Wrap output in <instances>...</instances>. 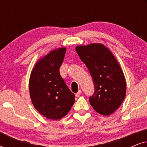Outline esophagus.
Listing matches in <instances>:
<instances>
[{"label": "esophagus", "instance_id": "1", "mask_svg": "<svg viewBox=\"0 0 147 147\" xmlns=\"http://www.w3.org/2000/svg\"><path fill=\"white\" fill-rule=\"evenodd\" d=\"M81 94H82V91H81V90H79V91L78 92V93L76 94V97L78 98V97H80Z\"/></svg>", "mask_w": 147, "mask_h": 147}]
</instances>
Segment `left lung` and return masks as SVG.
<instances>
[{"mask_svg":"<svg viewBox=\"0 0 147 147\" xmlns=\"http://www.w3.org/2000/svg\"><path fill=\"white\" fill-rule=\"evenodd\" d=\"M76 51L90 71L95 92L90 103L104 116L114 113L124 101L126 84L124 73L113 53L101 43L78 45Z\"/></svg>","mask_w":147,"mask_h":147,"instance_id":"obj_1","label":"left lung"}]
</instances>
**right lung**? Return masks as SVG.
Segmentation results:
<instances>
[{
	"mask_svg": "<svg viewBox=\"0 0 147 147\" xmlns=\"http://www.w3.org/2000/svg\"><path fill=\"white\" fill-rule=\"evenodd\" d=\"M65 52V47L51 50L38 60L30 76L29 87L32 104L48 119H61L75 102V95L59 74Z\"/></svg>",
	"mask_w": 147,
	"mask_h": 147,
	"instance_id": "right-lung-1",
	"label": "right lung"
}]
</instances>
